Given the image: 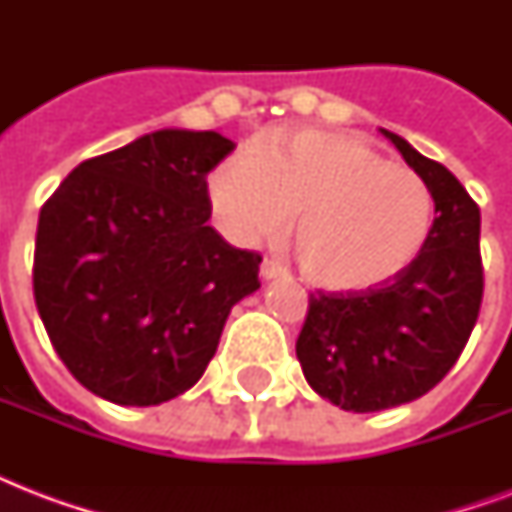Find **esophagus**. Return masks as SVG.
Returning <instances> with one entry per match:
<instances>
[{
	"mask_svg": "<svg viewBox=\"0 0 512 512\" xmlns=\"http://www.w3.org/2000/svg\"><path fill=\"white\" fill-rule=\"evenodd\" d=\"M284 273H287V268L281 263H276V260H271V257H265L263 265H260V276H263V279H279Z\"/></svg>",
	"mask_w": 512,
	"mask_h": 512,
	"instance_id": "obj_1",
	"label": "esophagus"
}]
</instances>
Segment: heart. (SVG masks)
<instances>
[{"mask_svg":"<svg viewBox=\"0 0 512 512\" xmlns=\"http://www.w3.org/2000/svg\"><path fill=\"white\" fill-rule=\"evenodd\" d=\"M209 199L236 241L276 236L300 212L297 260L313 284L337 292L393 279L433 225L428 183L342 132H273L212 172Z\"/></svg>","mask_w":512,"mask_h":512,"instance_id":"1","label":"heart"}]
</instances>
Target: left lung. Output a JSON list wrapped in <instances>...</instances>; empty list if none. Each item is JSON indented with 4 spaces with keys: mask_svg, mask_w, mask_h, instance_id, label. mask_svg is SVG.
Instances as JSON below:
<instances>
[{
    "mask_svg": "<svg viewBox=\"0 0 512 512\" xmlns=\"http://www.w3.org/2000/svg\"><path fill=\"white\" fill-rule=\"evenodd\" d=\"M382 135L428 183L436 204L428 241L393 279L358 292H316L297 337L303 374L345 412H380L436 388L476 327L484 268L481 212L444 164Z\"/></svg>",
    "mask_w": 512,
    "mask_h": 512,
    "instance_id": "left-lung-1",
    "label": "left lung"
}]
</instances>
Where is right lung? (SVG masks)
Returning a JSON list of instances; mask_svg holds the SVG:
<instances>
[{
	"label": "right lung",
	"mask_w": 512,
	"mask_h": 512,
	"mask_svg": "<svg viewBox=\"0 0 512 512\" xmlns=\"http://www.w3.org/2000/svg\"><path fill=\"white\" fill-rule=\"evenodd\" d=\"M220 132L159 130L87 159L39 212L36 311L95 396L156 406L193 388L263 257L207 225Z\"/></svg>",
	"instance_id": "right-lung-1"
}]
</instances>
